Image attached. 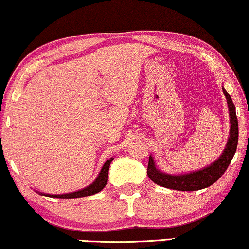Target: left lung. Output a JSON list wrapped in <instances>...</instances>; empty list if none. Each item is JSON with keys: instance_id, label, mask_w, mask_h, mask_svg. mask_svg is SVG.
<instances>
[{"instance_id": "left-lung-1", "label": "left lung", "mask_w": 249, "mask_h": 249, "mask_svg": "<svg viewBox=\"0 0 249 249\" xmlns=\"http://www.w3.org/2000/svg\"><path fill=\"white\" fill-rule=\"evenodd\" d=\"M223 93L226 97L229 106L230 122H231V128H230V136L226 143L225 149L220 157L213 161L209 166L202 168V170L190 172L186 174H167L164 172L159 171L155 165V160L150 156L148 164V177L153 182L157 185L165 187V188L182 190V192H193V190H198L207 188L216 182L220 177L223 176L224 172L229 167L233 156L237 151L238 146V119L235 114V106L231 99V96L223 88Z\"/></svg>"}]
</instances>
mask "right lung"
<instances>
[{
	"mask_svg": "<svg viewBox=\"0 0 249 249\" xmlns=\"http://www.w3.org/2000/svg\"><path fill=\"white\" fill-rule=\"evenodd\" d=\"M113 158H110L107 160L105 164H104L103 168H101L99 176L97 177V179L85 188H83L81 190H77V192H72V193H67V194H61V195H51V194H44V193H40L41 195L48 196V197H54V198H79V197H85V196H90L93 194H97L99 193L104 187L106 186L107 180H108V170H109V165L112 162Z\"/></svg>",
	"mask_w": 249,
	"mask_h": 249,
	"instance_id": "obj_1",
	"label": "right lung"
}]
</instances>
